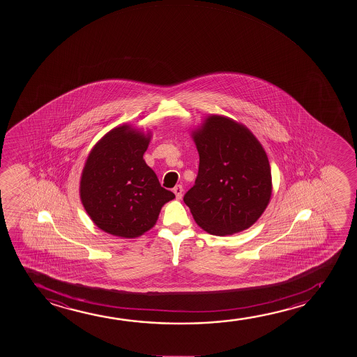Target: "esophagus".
<instances>
[{
  "instance_id": "34e87169",
  "label": "esophagus",
  "mask_w": 357,
  "mask_h": 357,
  "mask_svg": "<svg viewBox=\"0 0 357 357\" xmlns=\"http://www.w3.org/2000/svg\"><path fill=\"white\" fill-rule=\"evenodd\" d=\"M173 192L176 194V197L179 200V199H181V196H183V186L181 185H176L174 186V189H173Z\"/></svg>"
}]
</instances>
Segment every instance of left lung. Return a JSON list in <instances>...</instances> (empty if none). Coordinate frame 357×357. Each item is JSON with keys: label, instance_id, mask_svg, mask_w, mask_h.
I'll use <instances>...</instances> for the list:
<instances>
[{"label": "left lung", "instance_id": "8db88e82", "mask_svg": "<svg viewBox=\"0 0 357 357\" xmlns=\"http://www.w3.org/2000/svg\"><path fill=\"white\" fill-rule=\"evenodd\" d=\"M194 140L200 163L184 202L196 223L220 236L248 229L264 213L272 194L264 147L248 128L222 116L207 118Z\"/></svg>", "mask_w": 357, "mask_h": 357}]
</instances>
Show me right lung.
<instances>
[{
  "label": "right lung",
  "mask_w": 357,
  "mask_h": 357,
  "mask_svg": "<svg viewBox=\"0 0 357 357\" xmlns=\"http://www.w3.org/2000/svg\"><path fill=\"white\" fill-rule=\"evenodd\" d=\"M150 135L114 128L93 146L84 167L80 199L100 229L137 238L151 229L162 206L176 195L162 188L144 161Z\"/></svg>",
  "instance_id": "add662e5"
}]
</instances>
